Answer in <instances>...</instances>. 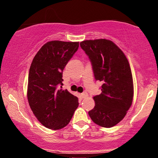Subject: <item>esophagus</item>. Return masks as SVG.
<instances>
[{"label": "esophagus", "mask_w": 158, "mask_h": 158, "mask_svg": "<svg viewBox=\"0 0 158 158\" xmlns=\"http://www.w3.org/2000/svg\"><path fill=\"white\" fill-rule=\"evenodd\" d=\"M87 94L86 93H82L81 94V98L82 99L85 98H87Z\"/></svg>", "instance_id": "1"}]
</instances>
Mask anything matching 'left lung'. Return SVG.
Segmentation results:
<instances>
[{
	"mask_svg": "<svg viewBox=\"0 0 158 158\" xmlns=\"http://www.w3.org/2000/svg\"><path fill=\"white\" fill-rule=\"evenodd\" d=\"M91 62L95 81L102 82V93L93 98L95 105L88 114L96 124L111 128L124 118L132 104L131 71L126 56L110 40L80 43Z\"/></svg>",
	"mask_w": 158,
	"mask_h": 158,
	"instance_id": "left-lung-1",
	"label": "left lung"
}]
</instances>
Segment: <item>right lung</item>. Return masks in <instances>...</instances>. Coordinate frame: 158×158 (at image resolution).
I'll list each match as a JSON object with an SVG mask.
<instances>
[{
	"instance_id": "obj_1",
	"label": "right lung",
	"mask_w": 158,
	"mask_h": 158,
	"mask_svg": "<svg viewBox=\"0 0 158 158\" xmlns=\"http://www.w3.org/2000/svg\"><path fill=\"white\" fill-rule=\"evenodd\" d=\"M79 42L52 41L35 55L30 68L27 98L38 121L57 130L69 124L78 106V99L63 85V71L77 52Z\"/></svg>"
}]
</instances>
